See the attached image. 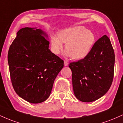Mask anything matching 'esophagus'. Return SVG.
<instances>
[{
	"label": "esophagus",
	"instance_id": "esophagus-1",
	"mask_svg": "<svg viewBox=\"0 0 123 123\" xmlns=\"http://www.w3.org/2000/svg\"><path fill=\"white\" fill-rule=\"evenodd\" d=\"M64 65L65 66L68 65V62L66 61H64Z\"/></svg>",
	"mask_w": 123,
	"mask_h": 123
}]
</instances>
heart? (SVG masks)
Segmentation results:
<instances>
[{"label": "heart", "instance_id": "b5f03b06", "mask_svg": "<svg viewBox=\"0 0 123 123\" xmlns=\"http://www.w3.org/2000/svg\"><path fill=\"white\" fill-rule=\"evenodd\" d=\"M96 37L91 31L83 26L67 28L60 31L58 36H51V46L55 54H58L65 43L66 54L74 60L87 57L95 42Z\"/></svg>", "mask_w": 123, "mask_h": 123}]
</instances>
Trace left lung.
Wrapping results in <instances>:
<instances>
[{
  "label": "left lung",
  "mask_w": 123,
  "mask_h": 123,
  "mask_svg": "<svg viewBox=\"0 0 123 123\" xmlns=\"http://www.w3.org/2000/svg\"><path fill=\"white\" fill-rule=\"evenodd\" d=\"M115 55L111 40L104 35L86 58L69 64L73 92L80 101H96L108 91L114 76Z\"/></svg>",
  "instance_id": "1"
}]
</instances>
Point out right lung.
<instances>
[{
    "instance_id": "obj_1",
    "label": "right lung",
    "mask_w": 123,
    "mask_h": 123,
    "mask_svg": "<svg viewBox=\"0 0 123 123\" xmlns=\"http://www.w3.org/2000/svg\"><path fill=\"white\" fill-rule=\"evenodd\" d=\"M47 35L40 29L24 28L8 52V63L12 85L21 98L39 104L50 96L63 61L49 49Z\"/></svg>"
}]
</instances>
